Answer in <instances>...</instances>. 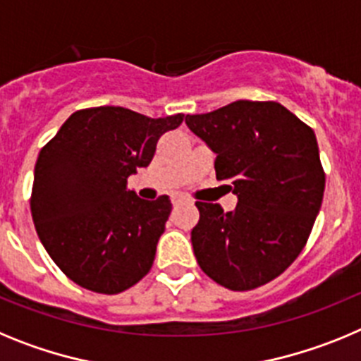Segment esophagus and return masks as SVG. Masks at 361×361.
Returning a JSON list of instances; mask_svg holds the SVG:
<instances>
[{
    "label": "esophagus",
    "mask_w": 361,
    "mask_h": 361,
    "mask_svg": "<svg viewBox=\"0 0 361 361\" xmlns=\"http://www.w3.org/2000/svg\"><path fill=\"white\" fill-rule=\"evenodd\" d=\"M171 202H173V206H180V204L186 202V199H184V197H180V195H177V197H173V199H171Z\"/></svg>",
    "instance_id": "esophagus-1"
}]
</instances>
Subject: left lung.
<instances>
[{
  "label": "left lung",
  "mask_w": 361,
  "mask_h": 361,
  "mask_svg": "<svg viewBox=\"0 0 361 361\" xmlns=\"http://www.w3.org/2000/svg\"><path fill=\"white\" fill-rule=\"evenodd\" d=\"M186 124L216 153V178L238 199L233 212L195 202L197 262L231 291L260 288L295 262L320 212L325 173L317 135L275 101H235L186 116Z\"/></svg>",
  "instance_id": "8db88e82"
}]
</instances>
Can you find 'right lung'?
<instances>
[{
  "mask_svg": "<svg viewBox=\"0 0 361 361\" xmlns=\"http://www.w3.org/2000/svg\"><path fill=\"white\" fill-rule=\"evenodd\" d=\"M183 121V114L152 119L123 106L86 108L73 111L41 148L32 220L72 282L117 295L148 275L171 202L168 195L139 199L126 184L152 162L162 133Z\"/></svg>",
  "mask_w": 361,
  "mask_h": 361,
  "instance_id": "obj_1",
  "label": "right lung"
}]
</instances>
